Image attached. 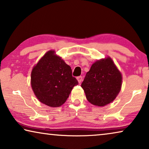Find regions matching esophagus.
Listing matches in <instances>:
<instances>
[{"mask_svg": "<svg viewBox=\"0 0 149 149\" xmlns=\"http://www.w3.org/2000/svg\"><path fill=\"white\" fill-rule=\"evenodd\" d=\"M77 79V80H78V82H79V83H81V82H82V81H83V77H81V76L78 77Z\"/></svg>", "mask_w": 149, "mask_h": 149, "instance_id": "obj_1", "label": "esophagus"}]
</instances>
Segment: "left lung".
Masks as SVG:
<instances>
[{
  "label": "left lung",
  "instance_id": "8db88e82",
  "mask_svg": "<svg viewBox=\"0 0 149 149\" xmlns=\"http://www.w3.org/2000/svg\"><path fill=\"white\" fill-rule=\"evenodd\" d=\"M121 84V72L109 57L91 65L81 83V87L89 102L97 107H104L116 98Z\"/></svg>",
  "mask_w": 149,
  "mask_h": 149
}]
</instances>
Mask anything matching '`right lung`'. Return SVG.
<instances>
[{"label": "right lung", "instance_id": "1", "mask_svg": "<svg viewBox=\"0 0 149 149\" xmlns=\"http://www.w3.org/2000/svg\"><path fill=\"white\" fill-rule=\"evenodd\" d=\"M78 81L72 69L54 51H49L38 61L31 72V86L36 97L51 107L62 105Z\"/></svg>", "mask_w": 149, "mask_h": 149}]
</instances>
